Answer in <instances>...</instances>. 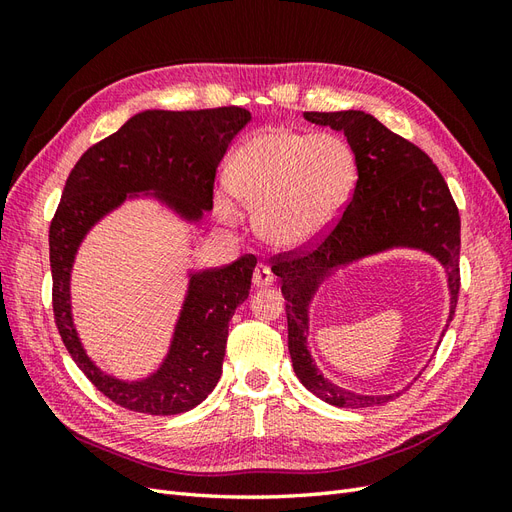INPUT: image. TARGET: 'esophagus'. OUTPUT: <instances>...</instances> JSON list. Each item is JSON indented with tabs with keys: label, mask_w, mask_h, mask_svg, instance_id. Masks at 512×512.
I'll list each match as a JSON object with an SVG mask.
<instances>
[{
	"label": "esophagus",
	"mask_w": 512,
	"mask_h": 512,
	"mask_svg": "<svg viewBox=\"0 0 512 512\" xmlns=\"http://www.w3.org/2000/svg\"><path fill=\"white\" fill-rule=\"evenodd\" d=\"M252 282H254V286L256 288H267V286H271L273 284V273H271V269L267 267V265H256V269H254V275H252Z\"/></svg>",
	"instance_id": "obj_1"
}]
</instances>
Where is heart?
I'll list each match as a JSON object with an SVG mask.
<instances>
[{"mask_svg": "<svg viewBox=\"0 0 512 512\" xmlns=\"http://www.w3.org/2000/svg\"><path fill=\"white\" fill-rule=\"evenodd\" d=\"M354 179L350 147L333 134L262 130L241 143L228 162V185L256 209L258 235L282 250L314 243L342 209ZM220 218L237 220L224 190L215 196Z\"/></svg>", "mask_w": 512, "mask_h": 512, "instance_id": "obj_1", "label": "heart"}]
</instances>
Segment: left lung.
Masks as SVG:
<instances>
[{"label": "left lung", "instance_id": "obj_1", "mask_svg": "<svg viewBox=\"0 0 512 512\" xmlns=\"http://www.w3.org/2000/svg\"><path fill=\"white\" fill-rule=\"evenodd\" d=\"M318 126L344 132L354 153V192L337 222L314 243L275 254L271 271L282 280L288 350L307 391L337 408L380 406L395 395H356L324 378L307 350V305L333 269L391 247H416L438 258L448 273L453 320L459 297L461 220L451 190L423 149L363 111L303 113Z\"/></svg>", "mask_w": 512, "mask_h": 512}]
</instances>
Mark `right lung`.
<instances>
[{
  "instance_id": "1",
  "label": "right lung",
  "mask_w": 512,
  "mask_h": 512,
  "mask_svg": "<svg viewBox=\"0 0 512 512\" xmlns=\"http://www.w3.org/2000/svg\"><path fill=\"white\" fill-rule=\"evenodd\" d=\"M252 115L241 106L145 111L91 145L70 170L49 228L53 316L72 361L113 404L143 414H181L218 384L228 322L252 286L256 256L190 277L173 344L156 374L141 382L106 376L89 361L70 314V269L87 230L134 192H156L185 220L213 207V183L228 145Z\"/></svg>"
}]
</instances>
